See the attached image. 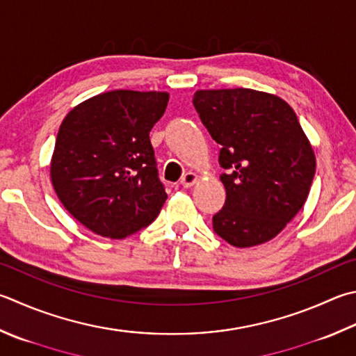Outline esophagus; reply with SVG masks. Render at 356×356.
<instances>
[{
    "label": "esophagus",
    "instance_id": "esophagus-1",
    "mask_svg": "<svg viewBox=\"0 0 356 356\" xmlns=\"http://www.w3.org/2000/svg\"><path fill=\"white\" fill-rule=\"evenodd\" d=\"M198 181V175L195 172H187L183 175V178H181V186L183 187H191L193 186Z\"/></svg>",
    "mask_w": 356,
    "mask_h": 356
}]
</instances>
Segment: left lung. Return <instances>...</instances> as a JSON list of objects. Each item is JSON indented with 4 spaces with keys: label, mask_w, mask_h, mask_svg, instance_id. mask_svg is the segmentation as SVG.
<instances>
[{
    "label": "left lung",
    "mask_w": 356,
    "mask_h": 356,
    "mask_svg": "<svg viewBox=\"0 0 356 356\" xmlns=\"http://www.w3.org/2000/svg\"><path fill=\"white\" fill-rule=\"evenodd\" d=\"M193 106L221 145L223 209L217 236L237 248L277 236L307 201L316 159L296 113L274 95L250 88L200 90Z\"/></svg>",
    "instance_id": "1"
}]
</instances>
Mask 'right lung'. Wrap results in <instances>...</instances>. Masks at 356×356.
I'll return each mask as SVG.
<instances>
[{
    "label": "right lung",
    "instance_id": "1",
    "mask_svg": "<svg viewBox=\"0 0 356 356\" xmlns=\"http://www.w3.org/2000/svg\"><path fill=\"white\" fill-rule=\"evenodd\" d=\"M167 102V92L115 90L74 106L60 125L54 191L97 236L124 238L158 217L167 193L149 135Z\"/></svg>",
    "mask_w": 356,
    "mask_h": 356
}]
</instances>
